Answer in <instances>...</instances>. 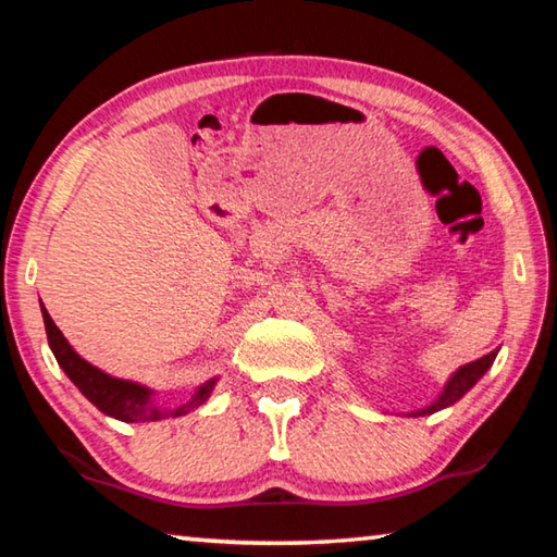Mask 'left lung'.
Masks as SVG:
<instances>
[{
    "instance_id": "obj_1",
    "label": "left lung",
    "mask_w": 557,
    "mask_h": 557,
    "mask_svg": "<svg viewBox=\"0 0 557 557\" xmlns=\"http://www.w3.org/2000/svg\"><path fill=\"white\" fill-rule=\"evenodd\" d=\"M494 358H496V351L476 358V361H471L467 366H461V369L449 379L445 393L440 395V400H435L430 405V408L414 412V414H432V412H437L442 408H447V405H451V403H457L461 395H465L471 388V385H474L488 371V366L494 363Z\"/></svg>"
}]
</instances>
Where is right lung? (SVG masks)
Here are the masks:
<instances>
[{"instance_id": "1", "label": "right lung", "mask_w": 557, "mask_h": 557, "mask_svg": "<svg viewBox=\"0 0 557 557\" xmlns=\"http://www.w3.org/2000/svg\"><path fill=\"white\" fill-rule=\"evenodd\" d=\"M41 312H44L46 336H49V346L55 356V361H59L65 375L78 385V391L86 395L98 410L110 414V418H117L125 422H152V420H164V418H178V414H186L188 410L199 408V405L206 403V398H209L213 391L215 381H209L203 383L201 388L196 391L194 398L186 405H182V408L176 410L157 408V405L149 403V395L152 393H149L145 385L112 379V375L102 373L100 369H96V366L83 361V358L69 346V342H65V336L59 332V326L53 324V319L49 312H46V307Z\"/></svg>"}]
</instances>
